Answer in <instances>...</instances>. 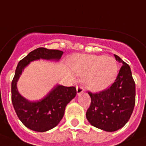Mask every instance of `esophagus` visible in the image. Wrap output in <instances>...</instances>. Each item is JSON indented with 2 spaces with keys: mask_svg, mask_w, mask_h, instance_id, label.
<instances>
[{
  "mask_svg": "<svg viewBox=\"0 0 146 146\" xmlns=\"http://www.w3.org/2000/svg\"><path fill=\"white\" fill-rule=\"evenodd\" d=\"M84 92V88H82V86H77L76 87V93L77 95H79L81 94L82 92Z\"/></svg>",
  "mask_w": 146,
  "mask_h": 146,
  "instance_id": "esophagus-1",
  "label": "esophagus"
}]
</instances>
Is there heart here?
Segmentation results:
<instances>
[{
	"label": "heart",
	"mask_w": 146,
	"mask_h": 146,
	"mask_svg": "<svg viewBox=\"0 0 146 146\" xmlns=\"http://www.w3.org/2000/svg\"><path fill=\"white\" fill-rule=\"evenodd\" d=\"M70 64L77 75L84 77L85 87L94 92L108 88L118 74V63L112 57L76 54L71 58Z\"/></svg>",
	"instance_id": "b5f03b06"
}]
</instances>
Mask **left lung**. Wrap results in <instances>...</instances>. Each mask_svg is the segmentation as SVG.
<instances>
[{"label": "left lung", "instance_id": "1", "mask_svg": "<svg viewBox=\"0 0 146 146\" xmlns=\"http://www.w3.org/2000/svg\"><path fill=\"white\" fill-rule=\"evenodd\" d=\"M116 61L122 64L115 82L99 93L88 92L92 102L86 118L95 127L113 132L124 127L131 118L135 106L136 86L131 67L120 57Z\"/></svg>", "mask_w": 146, "mask_h": 146}]
</instances>
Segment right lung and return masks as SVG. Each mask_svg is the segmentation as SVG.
Instances as JSON below:
<instances>
[{
  "mask_svg": "<svg viewBox=\"0 0 146 146\" xmlns=\"http://www.w3.org/2000/svg\"><path fill=\"white\" fill-rule=\"evenodd\" d=\"M62 51L37 48L19 62L12 81V103L19 120L28 128L45 132L56 127L64 115L67 104L76 97V88L57 85L46 97L38 101H29L23 98L17 88V82L24 69L31 61L44 59L59 61Z\"/></svg>",
  "mask_w": 146,
  "mask_h": 146,
  "instance_id": "add662e5",
  "label": "right lung"
}]
</instances>
